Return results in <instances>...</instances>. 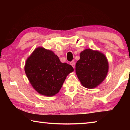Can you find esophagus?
Segmentation results:
<instances>
[{
  "label": "esophagus",
  "mask_w": 130,
  "mask_h": 130,
  "mask_svg": "<svg viewBox=\"0 0 130 130\" xmlns=\"http://www.w3.org/2000/svg\"><path fill=\"white\" fill-rule=\"evenodd\" d=\"M70 65H71L72 67H73V68H75V62H74V61H72V62H70Z\"/></svg>",
  "instance_id": "34e87169"
}]
</instances>
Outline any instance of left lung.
Instances as JSON below:
<instances>
[{
  "label": "left lung",
  "mask_w": 130,
  "mask_h": 130,
  "mask_svg": "<svg viewBox=\"0 0 130 130\" xmlns=\"http://www.w3.org/2000/svg\"><path fill=\"white\" fill-rule=\"evenodd\" d=\"M80 60L76 64V73L84 87L92 89L96 87L106 77L108 63L104 54L87 49L81 52Z\"/></svg>",
  "instance_id": "left-lung-1"
}]
</instances>
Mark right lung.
Masks as SVG:
<instances>
[{
    "mask_svg": "<svg viewBox=\"0 0 130 130\" xmlns=\"http://www.w3.org/2000/svg\"><path fill=\"white\" fill-rule=\"evenodd\" d=\"M67 63H62L51 50L38 47L26 61L25 70L32 87L39 93L54 96L60 91L67 76L73 71Z\"/></svg>",
    "mask_w": 130,
    "mask_h": 130,
    "instance_id": "obj_1",
    "label": "right lung"
}]
</instances>
